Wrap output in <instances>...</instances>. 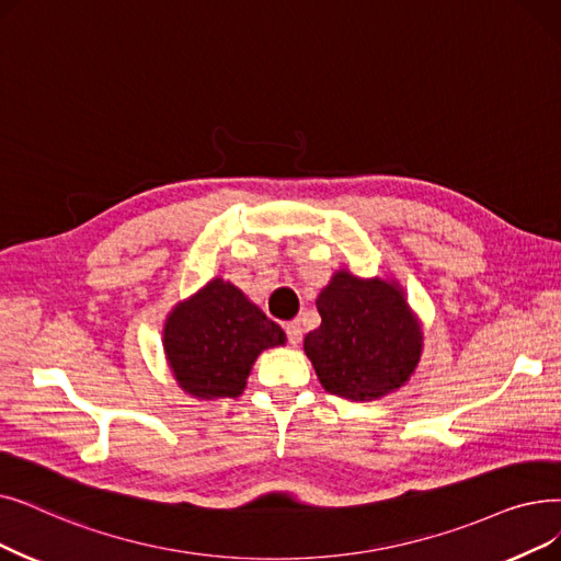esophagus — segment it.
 <instances>
[{
    "label": "esophagus",
    "mask_w": 561,
    "mask_h": 561,
    "mask_svg": "<svg viewBox=\"0 0 561 561\" xmlns=\"http://www.w3.org/2000/svg\"><path fill=\"white\" fill-rule=\"evenodd\" d=\"M284 330H286V336H288V344H290V346H298L300 341H302V328H300V323H298V321H290V323L284 325Z\"/></svg>",
    "instance_id": "esophagus-1"
}]
</instances>
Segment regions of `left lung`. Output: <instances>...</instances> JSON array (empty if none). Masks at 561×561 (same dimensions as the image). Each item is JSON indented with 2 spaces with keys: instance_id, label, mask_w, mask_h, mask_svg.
<instances>
[{
  "instance_id": "1",
  "label": "left lung",
  "mask_w": 561,
  "mask_h": 561,
  "mask_svg": "<svg viewBox=\"0 0 561 561\" xmlns=\"http://www.w3.org/2000/svg\"><path fill=\"white\" fill-rule=\"evenodd\" d=\"M321 325L305 336V353L325 392L376 401L415 374L424 332L397 279H364L341 267L316 298Z\"/></svg>"
}]
</instances>
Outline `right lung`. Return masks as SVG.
<instances>
[{
    "label": "right lung",
    "mask_w": 561,
    "mask_h": 561,
    "mask_svg": "<svg viewBox=\"0 0 561 561\" xmlns=\"http://www.w3.org/2000/svg\"><path fill=\"white\" fill-rule=\"evenodd\" d=\"M284 344V330L222 277L181 300L162 328L169 369L185 394L202 401L240 397L256 357Z\"/></svg>",
    "instance_id": "right-lung-1"
}]
</instances>
